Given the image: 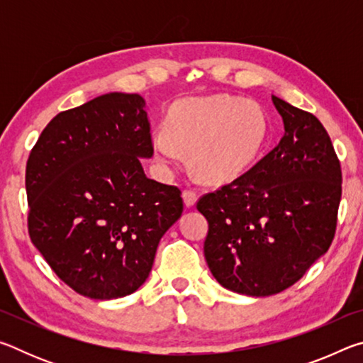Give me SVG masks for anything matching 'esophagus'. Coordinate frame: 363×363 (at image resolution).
<instances>
[{
	"label": "esophagus",
	"mask_w": 363,
	"mask_h": 363,
	"mask_svg": "<svg viewBox=\"0 0 363 363\" xmlns=\"http://www.w3.org/2000/svg\"><path fill=\"white\" fill-rule=\"evenodd\" d=\"M182 199H184V203H186L187 208H192L196 203V200H199V194H196L192 189H187V190H184Z\"/></svg>",
	"instance_id": "34e87169"
}]
</instances>
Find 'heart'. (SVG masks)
Returning <instances> with one entry per match:
<instances>
[{"label":"heart","mask_w":363,"mask_h":363,"mask_svg":"<svg viewBox=\"0 0 363 363\" xmlns=\"http://www.w3.org/2000/svg\"><path fill=\"white\" fill-rule=\"evenodd\" d=\"M168 131L152 136L163 167H173L190 149L196 174L206 181L232 179L247 169L267 136L266 115L257 104L229 96L194 97L169 110Z\"/></svg>","instance_id":"b5f03b06"}]
</instances>
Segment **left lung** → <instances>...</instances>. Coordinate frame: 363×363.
<instances>
[{
  "label": "left lung",
  "mask_w": 363,
  "mask_h": 363,
  "mask_svg": "<svg viewBox=\"0 0 363 363\" xmlns=\"http://www.w3.org/2000/svg\"><path fill=\"white\" fill-rule=\"evenodd\" d=\"M284 120L279 145L196 203L208 220L205 259L227 290L270 296L303 277L333 242L341 167L314 115L272 96Z\"/></svg>",
  "instance_id": "8db88e82"
}]
</instances>
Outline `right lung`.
Wrapping results in <instances>:
<instances>
[{"instance_id":"obj_1","label":"right lung","mask_w":363,"mask_h":363,"mask_svg":"<svg viewBox=\"0 0 363 363\" xmlns=\"http://www.w3.org/2000/svg\"><path fill=\"white\" fill-rule=\"evenodd\" d=\"M144 107L139 94H102L54 116L30 152V238L86 298L136 291L184 210L179 189L144 173L140 158L153 155Z\"/></svg>"}]
</instances>
